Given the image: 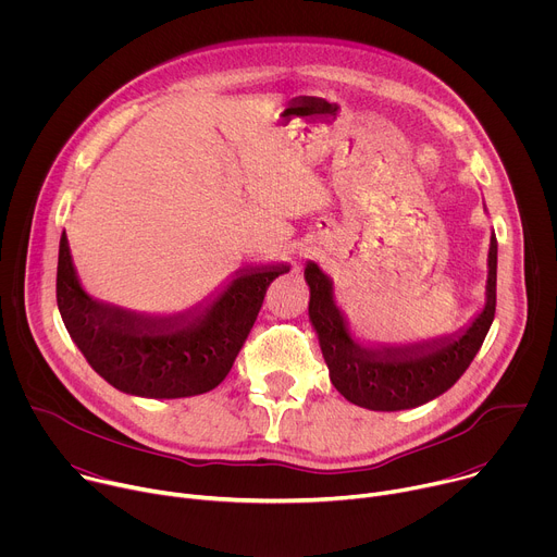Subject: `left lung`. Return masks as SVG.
<instances>
[{
	"mask_svg": "<svg viewBox=\"0 0 557 557\" xmlns=\"http://www.w3.org/2000/svg\"><path fill=\"white\" fill-rule=\"evenodd\" d=\"M496 267L498 243L492 231L485 304L460 331L414 344H366L355 337L337 306L331 275L308 262V317L337 392L350 404L376 412L419 408L447 392L481 350L494 322Z\"/></svg>",
	"mask_w": 557,
	"mask_h": 557,
	"instance_id": "obj_1",
	"label": "left lung"
}]
</instances>
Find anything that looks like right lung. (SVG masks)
I'll list each match as a JSON object with an SVG mask.
<instances>
[{
    "label": "right lung",
    "mask_w": 557,
    "mask_h": 557,
    "mask_svg": "<svg viewBox=\"0 0 557 557\" xmlns=\"http://www.w3.org/2000/svg\"><path fill=\"white\" fill-rule=\"evenodd\" d=\"M288 264L237 269L213 300L172 314H149L95 299L78 280L65 231L59 240L57 304L65 331L112 387L143 399H183L228 374L253 329L269 284Z\"/></svg>",
    "instance_id": "add662e5"
}]
</instances>
